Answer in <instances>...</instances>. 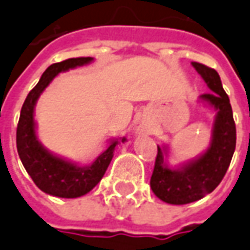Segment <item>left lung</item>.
Here are the masks:
<instances>
[{"mask_svg":"<svg viewBox=\"0 0 250 250\" xmlns=\"http://www.w3.org/2000/svg\"><path fill=\"white\" fill-rule=\"evenodd\" d=\"M191 64L212 90L201 95L199 102L210 105L216 111V117L210 145L207 151L195 160L177 168H170L167 161L168 146H158L150 186L161 201L172 205L190 204L213 191L230 167L237 143L230 99L223 89L217 71L197 62H192Z\"/></svg>","mask_w":250,"mask_h":250,"instance_id":"8db88e82","label":"left lung"}]
</instances>
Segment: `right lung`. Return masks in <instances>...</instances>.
Returning a JSON list of instances; mask_svg holds the SVG:
<instances>
[{"label":"right lung","instance_id":"1","mask_svg":"<svg viewBox=\"0 0 250 250\" xmlns=\"http://www.w3.org/2000/svg\"><path fill=\"white\" fill-rule=\"evenodd\" d=\"M92 60L93 58H73L51 64L43 71L38 83L30 90L20 111L16 130V146L21 164L35 186L41 191L53 197L78 198L88 194L104 176L113 160L114 150L120 143L117 139L111 140L110 146L90 165L80 167L71 161L63 160L48 151L35 133V103L45 88L59 73L89 64ZM125 140V137L121 139L122 143Z\"/></svg>","mask_w":250,"mask_h":250}]
</instances>
